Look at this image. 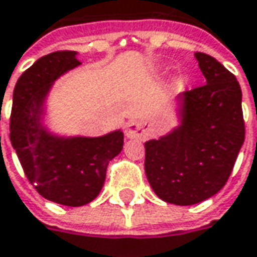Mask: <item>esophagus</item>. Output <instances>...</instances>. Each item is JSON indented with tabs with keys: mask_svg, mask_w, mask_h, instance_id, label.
Masks as SVG:
<instances>
[{
	"mask_svg": "<svg viewBox=\"0 0 257 257\" xmlns=\"http://www.w3.org/2000/svg\"><path fill=\"white\" fill-rule=\"evenodd\" d=\"M125 134L128 138H146L147 126L141 120H129L125 126Z\"/></svg>",
	"mask_w": 257,
	"mask_h": 257,
	"instance_id": "1",
	"label": "esophagus"
}]
</instances>
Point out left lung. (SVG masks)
Returning a JSON list of instances; mask_svg holds the SVG:
<instances>
[{"instance_id": "left-lung-1", "label": "left lung", "mask_w": 257, "mask_h": 257, "mask_svg": "<svg viewBox=\"0 0 257 257\" xmlns=\"http://www.w3.org/2000/svg\"><path fill=\"white\" fill-rule=\"evenodd\" d=\"M204 85L178 95L179 125L146 143V175L157 197L190 206L226 184L244 143L241 88L212 56L194 54Z\"/></svg>"}]
</instances>
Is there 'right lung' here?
Returning <instances> with one entry per match:
<instances>
[{"mask_svg":"<svg viewBox=\"0 0 257 257\" xmlns=\"http://www.w3.org/2000/svg\"><path fill=\"white\" fill-rule=\"evenodd\" d=\"M75 51L44 56L14 86L10 140L36 191L50 201L78 207L97 197L107 165L123 149V132L103 137H59L42 125L44 104L56 79L79 66Z\"/></svg>","mask_w":257,"mask_h":257,"instance_id":"1","label":"right lung"}]
</instances>
